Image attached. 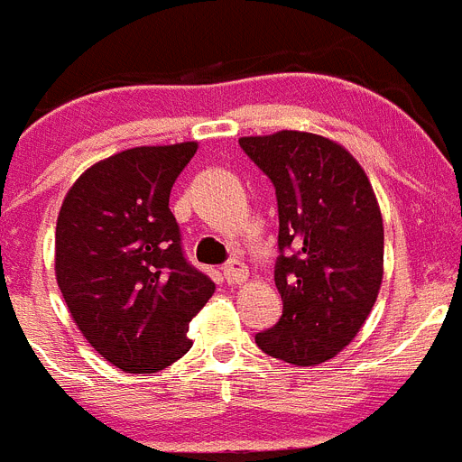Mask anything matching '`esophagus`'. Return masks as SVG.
<instances>
[{
  "label": "esophagus",
  "instance_id": "esophagus-1",
  "mask_svg": "<svg viewBox=\"0 0 462 462\" xmlns=\"http://www.w3.org/2000/svg\"><path fill=\"white\" fill-rule=\"evenodd\" d=\"M222 273H224V280H226L228 285H240V282H245V278H247V269L240 262H236V259L224 266Z\"/></svg>",
  "mask_w": 462,
  "mask_h": 462
}]
</instances>
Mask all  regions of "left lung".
Segmentation results:
<instances>
[{"label": "left lung", "mask_w": 462, "mask_h": 462, "mask_svg": "<svg viewBox=\"0 0 462 462\" xmlns=\"http://www.w3.org/2000/svg\"><path fill=\"white\" fill-rule=\"evenodd\" d=\"M238 142L273 182L280 219L282 315L254 341L290 365L332 360L357 337L383 280V217L369 177L338 142L313 133Z\"/></svg>", "instance_id": "1"}]
</instances>
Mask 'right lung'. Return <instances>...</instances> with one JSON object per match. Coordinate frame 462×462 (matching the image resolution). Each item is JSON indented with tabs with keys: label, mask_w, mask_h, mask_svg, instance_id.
Instances as JSON below:
<instances>
[{
	"label": "right lung",
	"mask_w": 462,
	"mask_h": 462,
	"mask_svg": "<svg viewBox=\"0 0 462 462\" xmlns=\"http://www.w3.org/2000/svg\"><path fill=\"white\" fill-rule=\"evenodd\" d=\"M199 144L135 147L90 165L62 200L55 280L84 338L121 372L153 374L189 348L215 282L184 259L171 189Z\"/></svg>",
	"instance_id": "add662e5"
}]
</instances>
